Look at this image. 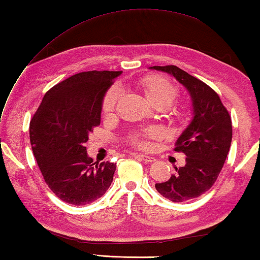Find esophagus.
I'll use <instances>...</instances> for the list:
<instances>
[{"instance_id":"esophagus-1","label":"esophagus","mask_w":260,"mask_h":260,"mask_svg":"<svg viewBox=\"0 0 260 260\" xmlns=\"http://www.w3.org/2000/svg\"><path fill=\"white\" fill-rule=\"evenodd\" d=\"M135 156H136V157H139V158H141V159H143V161L148 162V163H151V162H154V161H155V157L150 156V155H145V154H135Z\"/></svg>"}]
</instances>
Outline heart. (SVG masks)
Masks as SVG:
<instances>
[{"label": "heart", "instance_id": "1", "mask_svg": "<svg viewBox=\"0 0 260 260\" xmlns=\"http://www.w3.org/2000/svg\"><path fill=\"white\" fill-rule=\"evenodd\" d=\"M140 86L144 90L146 97L151 102L163 101L169 105L172 104L176 96V87L168 78L159 75H150L142 78L139 81ZM121 89L119 86H113L105 96L103 101V113L110 114L116 107L118 99L120 97ZM159 134L157 128H148L142 133H137L131 137V142L140 147L150 146V139L156 137Z\"/></svg>", "mask_w": 260, "mask_h": 260}]
</instances>
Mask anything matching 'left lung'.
Returning <instances> with one entry per match:
<instances>
[{
	"label": "left lung",
	"instance_id": "left-lung-1",
	"mask_svg": "<svg viewBox=\"0 0 260 260\" xmlns=\"http://www.w3.org/2000/svg\"><path fill=\"white\" fill-rule=\"evenodd\" d=\"M178 80L190 93L192 117L175 142L176 152H183L185 165L174 168L169 181L156 183V190L173 202H184L208 191L219 176L233 139L228 110L212 88L176 66H154Z\"/></svg>",
	"mask_w": 260,
	"mask_h": 260
}]
</instances>
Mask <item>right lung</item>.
I'll list each match as a JSON object with an SVG mask.
<instances>
[{
  "label": "right lung",
  "instance_id": "obj_1",
  "mask_svg": "<svg viewBox=\"0 0 260 260\" xmlns=\"http://www.w3.org/2000/svg\"><path fill=\"white\" fill-rule=\"evenodd\" d=\"M123 71H86L53 86L30 123L33 155L46 183L62 201L85 206L113 182L116 164L92 162L85 143L101 124L103 101Z\"/></svg>",
  "mask_w": 260,
  "mask_h": 260
}]
</instances>
